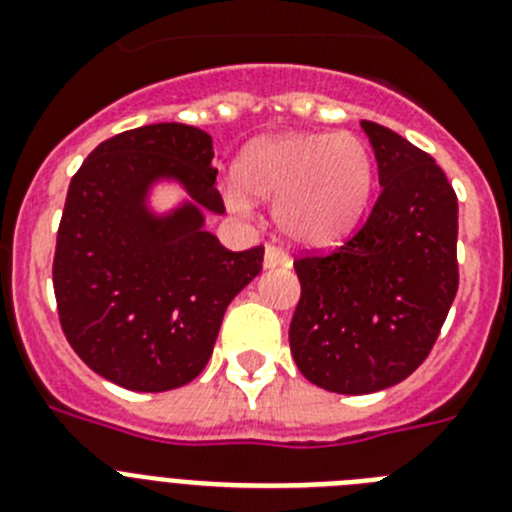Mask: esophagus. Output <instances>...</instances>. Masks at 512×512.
<instances>
[{
	"label": "esophagus",
	"mask_w": 512,
	"mask_h": 512,
	"mask_svg": "<svg viewBox=\"0 0 512 512\" xmlns=\"http://www.w3.org/2000/svg\"><path fill=\"white\" fill-rule=\"evenodd\" d=\"M292 261H289V256L284 251H279V248L274 246H266L264 251V266L266 269H279V266H289Z\"/></svg>",
	"instance_id": "1"
}]
</instances>
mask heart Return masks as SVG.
Returning a JSON list of instances; mask_svg holds the SVG:
<instances>
[{"label":"heart","instance_id":"obj_1","mask_svg":"<svg viewBox=\"0 0 512 512\" xmlns=\"http://www.w3.org/2000/svg\"><path fill=\"white\" fill-rule=\"evenodd\" d=\"M375 182V159L355 134H279L251 144L238 159L225 205L246 215L251 198L274 200L284 238L304 248L342 241L363 218Z\"/></svg>","mask_w":512,"mask_h":512}]
</instances>
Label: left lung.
<instances>
[{"label": "left lung", "mask_w": 512, "mask_h": 512, "mask_svg": "<svg viewBox=\"0 0 512 512\" xmlns=\"http://www.w3.org/2000/svg\"><path fill=\"white\" fill-rule=\"evenodd\" d=\"M360 126L381 198L345 246L294 261L302 297L289 325L304 378L345 396L409 378L437 342L459 284L457 195L442 167L396 131Z\"/></svg>", "instance_id": "1"}]
</instances>
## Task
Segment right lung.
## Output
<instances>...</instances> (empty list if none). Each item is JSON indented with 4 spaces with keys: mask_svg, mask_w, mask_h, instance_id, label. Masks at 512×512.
<instances>
[{
    "mask_svg": "<svg viewBox=\"0 0 512 512\" xmlns=\"http://www.w3.org/2000/svg\"><path fill=\"white\" fill-rule=\"evenodd\" d=\"M213 137L149 124L98 144L70 180L55 246L60 325L106 381L162 393L198 378L220 322L259 276L264 248L228 251L205 228L223 215ZM159 186L181 195L159 209Z\"/></svg>",
    "mask_w": 512,
    "mask_h": 512,
    "instance_id": "add662e5",
    "label": "right lung"
}]
</instances>
